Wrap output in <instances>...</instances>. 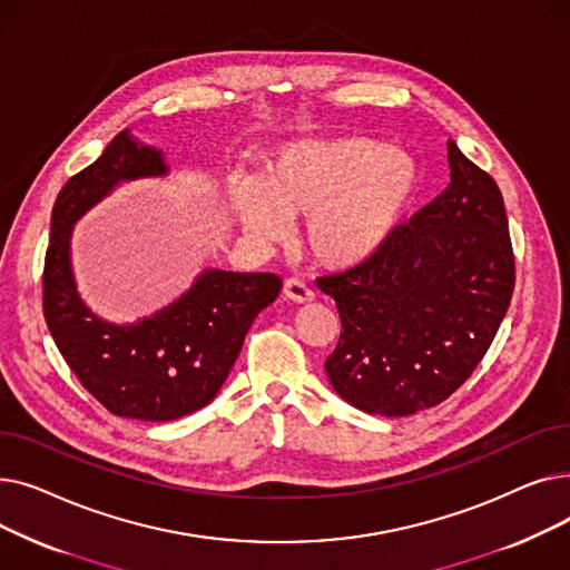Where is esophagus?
Wrapping results in <instances>:
<instances>
[{
    "mask_svg": "<svg viewBox=\"0 0 570 570\" xmlns=\"http://www.w3.org/2000/svg\"><path fill=\"white\" fill-rule=\"evenodd\" d=\"M282 293H284L286 301H291L295 305H307V303L314 301V293L303 282H297V279H286Z\"/></svg>",
    "mask_w": 570,
    "mask_h": 570,
    "instance_id": "1",
    "label": "esophagus"
}]
</instances>
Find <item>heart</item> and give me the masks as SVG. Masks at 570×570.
I'll list each match as a JSON object with an SVG mask.
<instances>
[{
    "instance_id": "b5f03b06",
    "label": "heart",
    "mask_w": 570,
    "mask_h": 570,
    "mask_svg": "<svg viewBox=\"0 0 570 570\" xmlns=\"http://www.w3.org/2000/svg\"><path fill=\"white\" fill-rule=\"evenodd\" d=\"M423 187V168L402 147L365 136L295 138L263 157L258 177H233L235 222L261 243H279L305 219V249L331 273L374 261L402 230Z\"/></svg>"
}]
</instances>
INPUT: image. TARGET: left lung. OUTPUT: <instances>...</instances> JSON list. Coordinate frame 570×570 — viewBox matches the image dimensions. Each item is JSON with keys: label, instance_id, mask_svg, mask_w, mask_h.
Segmentation results:
<instances>
[{"label": "left lung", "instance_id": "obj_1", "mask_svg": "<svg viewBox=\"0 0 570 570\" xmlns=\"http://www.w3.org/2000/svg\"><path fill=\"white\" fill-rule=\"evenodd\" d=\"M448 164L451 185L374 261L318 279L342 318L325 374L365 413L402 417L451 397L511 305L515 261L501 191L453 140Z\"/></svg>", "mask_w": 570, "mask_h": 570}]
</instances>
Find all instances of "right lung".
I'll list each match as a JSON object with an SVG mask.
<instances>
[{"label": "right lung", "instance_id": "add662e5", "mask_svg": "<svg viewBox=\"0 0 570 570\" xmlns=\"http://www.w3.org/2000/svg\"><path fill=\"white\" fill-rule=\"evenodd\" d=\"M170 173L161 149L119 131L59 191L43 267V316L78 381L110 413L168 423L213 402L261 309L282 291L269 273L205 267L173 303L134 323L101 318L80 297L73 226L119 185Z\"/></svg>", "mask_w": 570, "mask_h": 570}]
</instances>
